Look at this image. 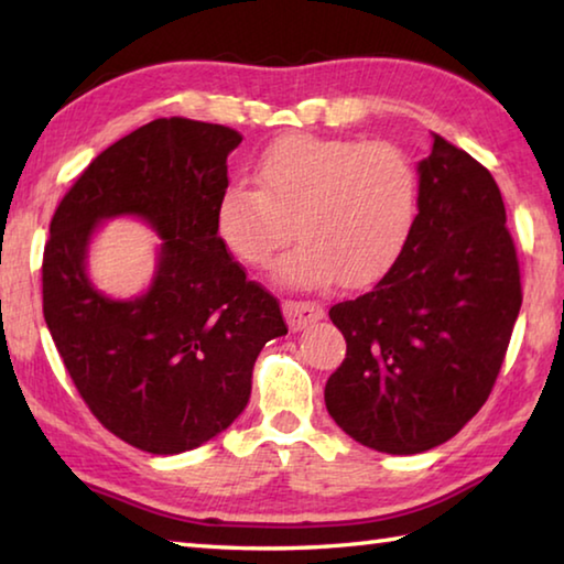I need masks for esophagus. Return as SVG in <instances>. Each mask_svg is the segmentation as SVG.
<instances>
[{
  "mask_svg": "<svg viewBox=\"0 0 564 564\" xmlns=\"http://www.w3.org/2000/svg\"><path fill=\"white\" fill-rule=\"evenodd\" d=\"M283 316L291 330H303L323 318V305L316 301H283Z\"/></svg>",
  "mask_w": 564,
  "mask_h": 564,
  "instance_id": "34e87169",
  "label": "esophagus"
}]
</instances>
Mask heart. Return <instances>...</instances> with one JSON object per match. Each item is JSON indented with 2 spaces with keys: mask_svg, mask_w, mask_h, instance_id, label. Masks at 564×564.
Listing matches in <instances>:
<instances>
[{
  "mask_svg": "<svg viewBox=\"0 0 564 564\" xmlns=\"http://www.w3.org/2000/svg\"><path fill=\"white\" fill-rule=\"evenodd\" d=\"M259 188L231 184L216 202V234L246 269L275 265L293 289L378 283L413 236L420 184L413 161L388 141L289 133L256 164Z\"/></svg>",
  "mask_w": 564,
  "mask_h": 564,
  "instance_id": "1",
  "label": "heart"
}]
</instances>
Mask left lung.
I'll use <instances>...</instances> for the list:
<instances>
[{
    "label": "left lung",
    "mask_w": 564,
    "mask_h": 564,
    "mask_svg": "<svg viewBox=\"0 0 564 564\" xmlns=\"http://www.w3.org/2000/svg\"><path fill=\"white\" fill-rule=\"evenodd\" d=\"M413 236L373 291L330 308L346 360L326 408L352 441L415 455L485 405L522 305L505 204L480 161L433 133Z\"/></svg>",
    "instance_id": "8db88e82"
}]
</instances>
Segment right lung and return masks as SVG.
<instances>
[{
  "label": "right lung",
  "mask_w": 564,
  "mask_h": 564,
  "mask_svg": "<svg viewBox=\"0 0 564 564\" xmlns=\"http://www.w3.org/2000/svg\"><path fill=\"white\" fill-rule=\"evenodd\" d=\"M241 133L184 117L119 139L66 191L44 246V321L76 390L109 433L176 455L243 413L253 362L289 333L279 301L246 279L216 234L226 159ZM139 215L162 236L147 294L93 289L86 248L104 217Z\"/></svg>",
  "instance_id": "obj_1"
}]
</instances>
